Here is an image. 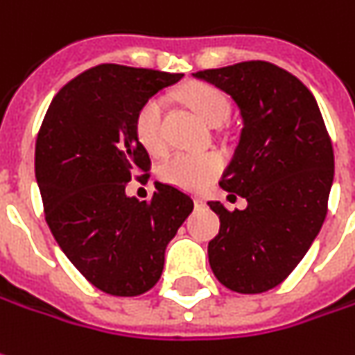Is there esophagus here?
Segmentation results:
<instances>
[{
    "instance_id": "esophagus-1",
    "label": "esophagus",
    "mask_w": 355,
    "mask_h": 355,
    "mask_svg": "<svg viewBox=\"0 0 355 355\" xmlns=\"http://www.w3.org/2000/svg\"><path fill=\"white\" fill-rule=\"evenodd\" d=\"M194 204H196L198 208H202V206H206V200H204V198L196 196L194 198Z\"/></svg>"
}]
</instances>
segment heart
Listing matches in <instances>:
<instances>
[{
	"label": "heart",
	"mask_w": 355,
	"mask_h": 355,
	"mask_svg": "<svg viewBox=\"0 0 355 355\" xmlns=\"http://www.w3.org/2000/svg\"><path fill=\"white\" fill-rule=\"evenodd\" d=\"M182 101L208 124H219L229 114V98L218 87L208 83H192L182 89ZM165 96L153 95L139 107L134 120L137 141L149 153L159 155L165 151L163 134ZM221 171V159L216 153H175L161 165L159 177L163 182L182 190H204Z\"/></svg>",
	"instance_id": "1"
}]
</instances>
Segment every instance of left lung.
<instances>
[{
	"instance_id": "8db88e82",
	"label": "left lung",
	"mask_w": 355,
	"mask_h": 355,
	"mask_svg": "<svg viewBox=\"0 0 355 355\" xmlns=\"http://www.w3.org/2000/svg\"><path fill=\"white\" fill-rule=\"evenodd\" d=\"M194 77L231 95L243 118L219 187L248 206L229 211L208 202L219 216L209 266L231 291L262 293L288 278L319 235L334 178L332 141L313 93L270 62H241Z\"/></svg>"
}]
</instances>
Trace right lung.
I'll return each instance as SVG.
<instances>
[{
  "label": "right lung",
  "instance_id": "add662e5",
  "mask_svg": "<svg viewBox=\"0 0 355 355\" xmlns=\"http://www.w3.org/2000/svg\"><path fill=\"white\" fill-rule=\"evenodd\" d=\"M180 77L91 67L58 91L36 137L46 223L71 264L110 295L134 297L157 284L168 241L194 208L188 194L163 182L147 202L126 194L128 182L149 178L151 167L134 130L137 110Z\"/></svg>",
  "mask_w": 355,
  "mask_h": 355
}]
</instances>
